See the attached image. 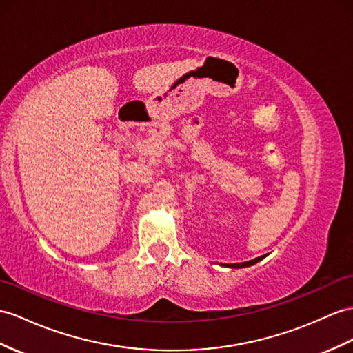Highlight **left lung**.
I'll return each instance as SVG.
<instances>
[{"instance_id":"8db88e82","label":"left lung","mask_w":353,"mask_h":353,"mask_svg":"<svg viewBox=\"0 0 353 353\" xmlns=\"http://www.w3.org/2000/svg\"><path fill=\"white\" fill-rule=\"evenodd\" d=\"M265 256H261V257H256V259L253 261H248V262H243V263H225V266H228V268H245V266H252L254 263H257L259 261H262Z\"/></svg>"}]
</instances>
